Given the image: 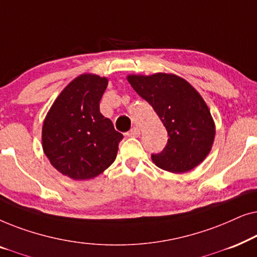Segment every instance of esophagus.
Wrapping results in <instances>:
<instances>
[{
  "mask_svg": "<svg viewBox=\"0 0 257 257\" xmlns=\"http://www.w3.org/2000/svg\"><path fill=\"white\" fill-rule=\"evenodd\" d=\"M126 136L131 137V138H138V137L140 136L139 128H138V127H133V128H131L127 133H126Z\"/></svg>",
  "mask_w": 257,
  "mask_h": 257,
  "instance_id": "esophagus-1",
  "label": "esophagus"
}]
</instances>
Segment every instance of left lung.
<instances>
[{
	"mask_svg": "<svg viewBox=\"0 0 257 257\" xmlns=\"http://www.w3.org/2000/svg\"><path fill=\"white\" fill-rule=\"evenodd\" d=\"M127 80L157 112L170 137L165 149L152 154L153 163L172 173H185L202 163L212 150L215 125L198 91L172 73L130 75Z\"/></svg>",
	"mask_w": 257,
	"mask_h": 257,
	"instance_id": "1",
	"label": "left lung"
}]
</instances>
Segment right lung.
<instances>
[{
	"label": "right lung",
	"mask_w": 257,
	"mask_h": 257,
	"mask_svg": "<svg viewBox=\"0 0 257 257\" xmlns=\"http://www.w3.org/2000/svg\"><path fill=\"white\" fill-rule=\"evenodd\" d=\"M107 78L84 73L59 93L44 119L42 145L50 164L73 180L92 179L113 163L124 138L100 113Z\"/></svg>",
	"instance_id": "obj_1"
}]
</instances>
